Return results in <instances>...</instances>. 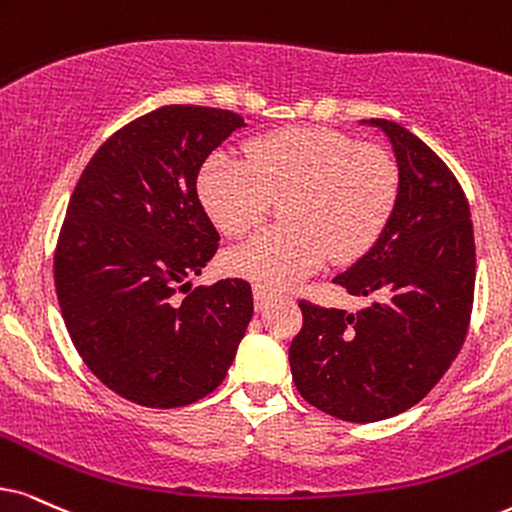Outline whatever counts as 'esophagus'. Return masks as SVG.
Wrapping results in <instances>:
<instances>
[{
  "instance_id": "esophagus-1",
  "label": "esophagus",
  "mask_w": 512,
  "mask_h": 512,
  "mask_svg": "<svg viewBox=\"0 0 512 512\" xmlns=\"http://www.w3.org/2000/svg\"><path fill=\"white\" fill-rule=\"evenodd\" d=\"M271 295L269 290H264V288H260V286H255V307H257V312H264V309L269 307V302H271Z\"/></svg>"
}]
</instances>
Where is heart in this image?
<instances>
[{"instance_id":"1","label":"heart","mask_w":512,"mask_h":512,"mask_svg":"<svg viewBox=\"0 0 512 512\" xmlns=\"http://www.w3.org/2000/svg\"><path fill=\"white\" fill-rule=\"evenodd\" d=\"M198 196L229 236L250 231L283 200L286 224L236 245L226 264L264 290H286L328 257L352 262L373 248L397 205L399 170L383 148L297 127L255 139L245 160L212 153L200 167Z\"/></svg>"}]
</instances>
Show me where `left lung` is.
<instances>
[{
	"instance_id": "8db88e82",
	"label": "left lung",
	"mask_w": 512,
	"mask_h": 512,
	"mask_svg": "<svg viewBox=\"0 0 512 512\" xmlns=\"http://www.w3.org/2000/svg\"><path fill=\"white\" fill-rule=\"evenodd\" d=\"M383 129L399 167L394 212L373 248L333 278L366 309H323L302 300V331L290 342L297 392L349 423H375L418 404L461 352L475 295V236L468 198L416 134Z\"/></svg>"
}]
</instances>
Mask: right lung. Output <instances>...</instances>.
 <instances>
[{"instance_id": "right-lung-1", "label": "right lung", "mask_w": 512, "mask_h": 512, "mask_svg": "<svg viewBox=\"0 0 512 512\" xmlns=\"http://www.w3.org/2000/svg\"><path fill=\"white\" fill-rule=\"evenodd\" d=\"M238 127L219 108H158L106 139L70 196L54 255L63 321L89 371L139 406L217 390L252 319L248 281H189L219 241L198 172Z\"/></svg>"}]
</instances>
